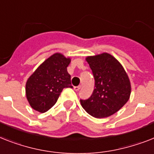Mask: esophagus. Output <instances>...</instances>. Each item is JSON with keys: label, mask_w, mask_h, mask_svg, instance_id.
<instances>
[{"label": "esophagus", "mask_w": 154, "mask_h": 154, "mask_svg": "<svg viewBox=\"0 0 154 154\" xmlns=\"http://www.w3.org/2000/svg\"><path fill=\"white\" fill-rule=\"evenodd\" d=\"M74 90L75 91H79L80 88H81V85H78V86H74Z\"/></svg>", "instance_id": "esophagus-1"}]
</instances>
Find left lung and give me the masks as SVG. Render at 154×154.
<instances>
[{
    "label": "left lung",
    "mask_w": 154,
    "mask_h": 154,
    "mask_svg": "<svg viewBox=\"0 0 154 154\" xmlns=\"http://www.w3.org/2000/svg\"><path fill=\"white\" fill-rule=\"evenodd\" d=\"M95 79V88L81 106L95 118H105L120 109L129 100L131 83L126 71L117 60L107 53L88 57Z\"/></svg>",
    "instance_id": "1"
}]
</instances>
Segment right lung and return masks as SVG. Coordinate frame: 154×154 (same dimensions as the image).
I'll return each instance as SVG.
<instances>
[{
    "mask_svg": "<svg viewBox=\"0 0 154 154\" xmlns=\"http://www.w3.org/2000/svg\"><path fill=\"white\" fill-rule=\"evenodd\" d=\"M70 59L61 54L47 58L26 84V96L30 105L39 112H46L57 102L65 88H73L71 76L67 72Z\"/></svg>",
    "mask_w": 154,
    "mask_h": 154,
    "instance_id": "right-lung-1",
    "label": "right lung"
}]
</instances>
